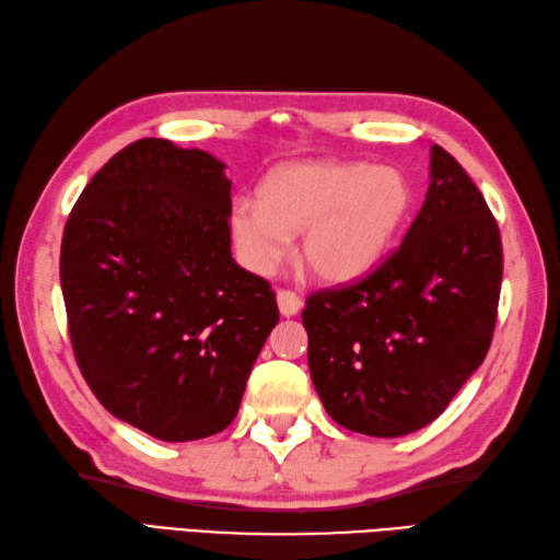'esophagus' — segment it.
I'll return each instance as SVG.
<instances>
[{
    "instance_id": "obj_1",
    "label": "esophagus",
    "mask_w": 560,
    "mask_h": 560,
    "mask_svg": "<svg viewBox=\"0 0 560 560\" xmlns=\"http://www.w3.org/2000/svg\"><path fill=\"white\" fill-rule=\"evenodd\" d=\"M277 303H279V312H281L283 317H293L303 307L301 295L293 293V291H285V289L277 291Z\"/></svg>"
}]
</instances>
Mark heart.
Returning a JSON list of instances; mask_svg holds the SVG:
<instances>
[{"label":"heart","mask_w":560,"mask_h":560,"mask_svg":"<svg viewBox=\"0 0 560 560\" xmlns=\"http://www.w3.org/2000/svg\"><path fill=\"white\" fill-rule=\"evenodd\" d=\"M262 202L236 198L229 226L243 265L267 275L301 233V259L327 283L353 281L380 262L410 217L415 192L398 166L295 162L275 168Z\"/></svg>","instance_id":"heart-1"}]
</instances>
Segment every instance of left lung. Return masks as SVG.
Instances as JSON below:
<instances>
[{
	"label": "left lung",
	"instance_id": "left-lung-1",
	"mask_svg": "<svg viewBox=\"0 0 560 560\" xmlns=\"http://www.w3.org/2000/svg\"><path fill=\"white\" fill-rule=\"evenodd\" d=\"M501 277L497 219L432 145L427 198L398 248L360 281L307 298V365L324 410L382 439L434 422L482 365Z\"/></svg>",
	"mask_w": 560,
	"mask_h": 560
}]
</instances>
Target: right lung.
I'll return each instance as SVG.
<instances>
[{
  "instance_id": "add662e5",
  "label": "right lung",
  "mask_w": 560,
  "mask_h": 560,
  "mask_svg": "<svg viewBox=\"0 0 560 560\" xmlns=\"http://www.w3.org/2000/svg\"><path fill=\"white\" fill-rule=\"evenodd\" d=\"M226 164L172 140L116 152L61 238L73 355L114 418L195 441L236 418L279 307L231 257Z\"/></svg>"
}]
</instances>
